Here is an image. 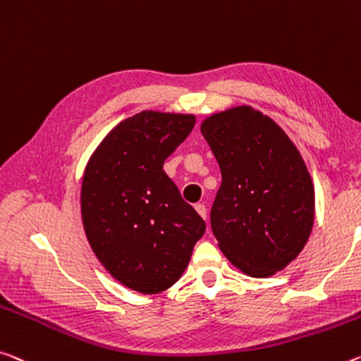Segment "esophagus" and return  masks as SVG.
Here are the masks:
<instances>
[{"label":"esophagus","mask_w":361,"mask_h":361,"mask_svg":"<svg viewBox=\"0 0 361 361\" xmlns=\"http://www.w3.org/2000/svg\"><path fill=\"white\" fill-rule=\"evenodd\" d=\"M194 209H196L197 214L201 215L204 220L207 219V209H205V205H204V204H196V205H194Z\"/></svg>","instance_id":"1"}]
</instances>
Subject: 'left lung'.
I'll use <instances>...</instances> for the list:
<instances>
[{"instance_id": "1", "label": "left lung", "mask_w": 361, "mask_h": 361, "mask_svg": "<svg viewBox=\"0 0 361 361\" xmlns=\"http://www.w3.org/2000/svg\"><path fill=\"white\" fill-rule=\"evenodd\" d=\"M201 131L221 171L210 210L221 252L249 276L281 271L305 247L314 219L313 183L300 152L250 106L214 114Z\"/></svg>"}]
</instances>
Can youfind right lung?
I'll return each mask as SVG.
<instances>
[{
	"label": "right lung",
	"mask_w": 361,
	"mask_h": 361,
	"mask_svg": "<svg viewBox=\"0 0 361 361\" xmlns=\"http://www.w3.org/2000/svg\"><path fill=\"white\" fill-rule=\"evenodd\" d=\"M194 123L190 114L142 111L109 131L85 169L80 204L91 249L117 281L141 294L178 281L205 231L164 171Z\"/></svg>",
	"instance_id": "add662e5"
}]
</instances>
